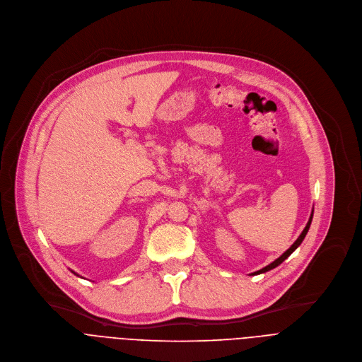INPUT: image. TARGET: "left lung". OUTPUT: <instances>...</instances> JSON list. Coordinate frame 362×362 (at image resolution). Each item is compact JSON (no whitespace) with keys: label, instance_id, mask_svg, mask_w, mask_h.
I'll use <instances>...</instances> for the list:
<instances>
[{"label":"left lung","instance_id":"8db88e82","mask_svg":"<svg viewBox=\"0 0 362 362\" xmlns=\"http://www.w3.org/2000/svg\"><path fill=\"white\" fill-rule=\"evenodd\" d=\"M311 220H313V211H311V215H310V218H308V223H307V226L304 227V230H303V233L298 235V238L296 240V242L293 243V246L288 249L286 252H284L276 260H274L272 263H269L268 267H264V268H262L260 271H256V272H253V275H259V274H264V272H268V271H271V269H274V268H276L278 264H281L288 256H290L301 243H303V240H304V237H305V234H307V231H308V228H310V224H311Z\"/></svg>","mask_w":362,"mask_h":362}]
</instances>
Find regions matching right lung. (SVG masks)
Returning <instances> with one entry per match:
<instances>
[{"mask_svg":"<svg viewBox=\"0 0 362 362\" xmlns=\"http://www.w3.org/2000/svg\"><path fill=\"white\" fill-rule=\"evenodd\" d=\"M74 274H76V272H74Z\"/></svg>","mask_w":362,"mask_h":362,"instance_id":"add662e5","label":"right lung"}]
</instances>
